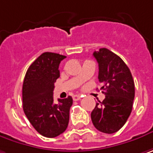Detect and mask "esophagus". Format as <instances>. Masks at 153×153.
<instances>
[{"label":"esophagus","mask_w":153,"mask_h":153,"mask_svg":"<svg viewBox=\"0 0 153 153\" xmlns=\"http://www.w3.org/2000/svg\"><path fill=\"white\" fill-rule=\"evenodd\" d=\"M80 98H81V96H79V95H74V96H73V100H74V101H77V100H80Z\"/></svg>","instance_id":"34e87169"}]
</instances>
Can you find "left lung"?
I'll return each mask as SVG.
<instances>
[{"label":"left lung","instance_id":"obj_1","mask_svg":"<svg viewBox=\"0 0 153 153\" xmlns=\"http://www.w3.org/2000/svg\"><path fill=\"white\" fill-rule=\"evenodd\" d=\"M99 64V81L105 98L96 103L91 113L95 128L104 133L120 130L129 118L135 95L134 81L130 69L120 56L107 48L95 51Z\"/></svg>","mask_w":153,"mask_h":153}]
</instances>
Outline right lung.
Instances as JSON below:
<instances>
[{
	"mask_svg": "<svg viewBox=\"0 0 153 153\" xmlns=\"http://www.w3.org/2000/svg\"><path fill=\"white\" fill-rule=\"evenodd\" d=\"M66 56L46 52L28 68L22 86L23 110L33 128L47 138L63 133L68 126L71 96L53 101L54 82L59 77V66Z\"/></svg>",
	"mask_w": 153,
	"mask_h": 153,
	"instance_id": "add662e5",
	"label": "right lung"
}]
</instances>
